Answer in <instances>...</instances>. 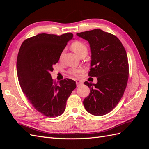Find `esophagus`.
I'll list each match as a JSON object with an SVG mask.
<instances>
[{"label": "esophagus", "instance_id": "esophagus-1", "mask_svg": "<svg viewBox=\"0 0 149 149\" xmlns=\"http://www.w3.org/2000/svg\"><path fill=\"white\" fill-rule=\"evenodd\" d=\"M76 86H77V87L80 86H81V85L83 84L82 81H81V80H77V81H76Z\"/></svg>", "mask_w": 149, "mask_h": 149}]
</instances>
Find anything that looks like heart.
<instances>
[{"instance_id":"1","label":"heart","mask_w":149,"mask_h":149,"mask_svg":"<svg viewBox=\"0 0 149 149\" xmlns=\"http://www.w3.org/2000/svg\"><path fill=\"white\" fill-rule=\"evenodd\" d=\"M71 48L77 54L78 56H79L81 54L83 53L85 51H87V47L85 45L79 41L75 42L74 43H72L71 45ZM63 55V53L61 55V57ZM84 71L83 68H72L70 70V73L72 74L75 75V76H78L80 73H83Z\"/></svg>"}]
</instances>
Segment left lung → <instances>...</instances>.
<instances>
[{
  "mask_svg": "<svg viewBox=\"0 0 149 149\" xmlns=\"http://www.w3.org/2000/svg\"><path fill=\"white\" fill-rule=\"evenodd\" d=\"M88 42L91 49L89 76H96V84L85 81L90 88L83 104L89 113L103 116L109 113L123 97L129 78L127 53L115 35L101 29L76 33Z\"/></svg>",
  "mask_w": 149,
  "mask_h": 149,
  "instance_id": "obj_1",
  "label": "left lung"
}]
</instances>
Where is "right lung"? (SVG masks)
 I'll return each instance as SVG.
<instances>
[{
    "mask_svg": "<svg viewBox=\"0 0 149 149\" xmlns=\"http://www.w3.org/2000/svg\"><path fill=\"white\" fill-rule=\"evenodd\" d=\"M73 35L41 33L25 40L17 60V73L20 87L35 109L48 118L63 113L66 101L76 88L70 79L53 81L50 73L67 43Z\"/></svg>",
    "mask_w": 149,
    "mask_h": 149,
    "instance_id": "right-lung-1",
    "label": "right lung"
}]
</instances>
